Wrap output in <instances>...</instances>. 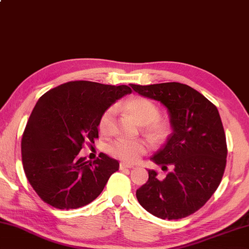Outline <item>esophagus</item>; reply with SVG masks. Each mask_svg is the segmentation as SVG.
<instances>
[{
    "instance_id": "34e87169",
    "label": "esophagus",
    "mask_w": 249,
    "mask_h": 249,
    "mask_svg": "<svg viewBox=\"0 0 249 249\" xmlns=\"http://www.w3.org/2000/svg\"><path fill=\"white\" fill-rule=\"evenodd\" d=\"M135 166L131 163H125V162H121L120 163V169H125V168H133Z\"/></svg>"
}]
</instances>
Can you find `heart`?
<instances>
[{
    "instance_id": "b5f03b06",
    "label": "heart",
    "mask_w": 249,
    "mask_h": 249,
    "mask_svg": "<svg viewBox=\"0 0 249 249\" xmlns=\"http://www.w3.org/2000/svg\"><path fill=\"white\" fill-rule=\"evenodd\" d=\"M124 109L141 124H146V128L152 135L162 138L168 133V124L159 120V109L154 102L142 97L129 99L124 105ZM116 109L110 107L101 114L99 120V129L102 133L111 132L113 127V118ZM150 147L146 139H128L118 138L108 144V152L112 157L125 162H136L140 157L144 155Z\"/></svg>"
}]
</instances>
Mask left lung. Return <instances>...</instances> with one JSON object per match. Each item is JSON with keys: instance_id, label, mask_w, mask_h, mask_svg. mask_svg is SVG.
<instances>
[{"instance_id": "8db88e82", "label": "left lung", "mask_w": 249, "mask_h": 249, "mask_svg": "<svg viewBox=\"0 0 249 249\" xmlns=\"http://www.w3.org/2000/svg\"><path fill=\"white\" fill-rule=\"evenodd\" d=\"M142 97L166 107L173 132L151 157L161 169L173 168L159 180L148 170V181L137 189L139 204L161 219H180L200 209L219 186L227 144L215 105L193 88L179 82L131 85Z\"/></svg>"}]
</instances>
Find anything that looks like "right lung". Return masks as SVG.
Wrapping results in <instances>:
<instances>
[{
    "label": "right lung",
    "mask_w": 249,
    "mask_h": 249,
    "mask_svg": "<svg viewBox=\"0 0 249 249\" xmlns=\"http://www.w3.org/2000/svg\"><path fill=\"white\" fill-rule=\"evenodd\" d=\"M128 93V86L71 81L37 100L23 132L21 151L26 178L44 202L76 209L101 194L119 162L105 154L86 161L78 154L99 137L101 114Z\"/></svg>",
    "instance_id": "obj_1"
}]
</instances>
